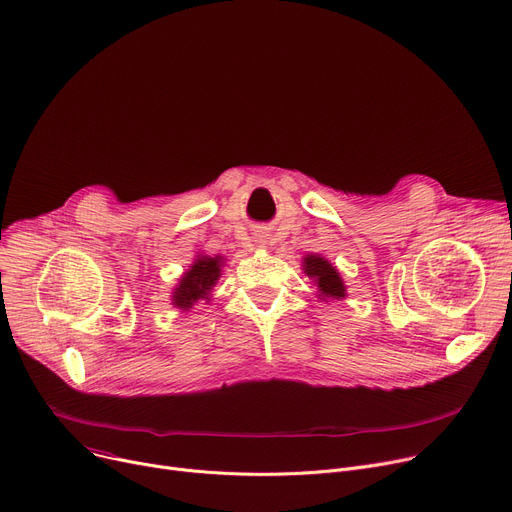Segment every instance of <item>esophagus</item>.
Wrapping results in <instances>:
<instances>
[{
    "instance_id": "esophagus-1",
    "label": "esophagus",
    "mask_w": 512,
    "mask_h": 512,
    "mask_svg": "<svg viewBox=\"0 0 512 512\" xmlns=\"http://www.w3.org/2000/svg\"><path fill=\"white\" fill-rule=\"evenodd\" d=\"M254 242H256V244H260V246H264V244H266V240H264V233H258Z\"/></svg>"
}]
</instances>
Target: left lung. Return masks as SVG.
Returning a JSON list of instances; mask_svg holds the SVG:
<instances>
[{"label": "left lung", "instance_id": "8db88e82", "mask_svg": "<svg viewBox=\"0 0 512 512\" xmlns=\"http://www.w3.org/2000/svg\"><path fill=\"white\" fill-rule=\"evenodd\" d=\"M303 272L313 283L318 285L320 299H344L346 297V287L340 277V272L336 266H332L326 258L318 254H307L303 258Z\"/></svg>", "mask_w": 512, "mask_h": 512}]
</instances>
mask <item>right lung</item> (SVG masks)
I'll return each mask as SVG.
<instances>
[{"label":"right lung","mask_w":512,"mask_h":512,"mask_svg":"<svg viewBox=\"0 0 512 512\" xmlns=\"http://www.w3.org/2000/svg\"><path fill=\"white\" fill-rule=\"evenodd\" d=\"M221 264L223 258L221 256H199L192 266L182 274L180 283L176 285L174 293H172V305L188 311L192 309L194 303H199L201 299L211 297V291L215 287V283L221 277Z\"/></svg>","instance_id":"1"}]
</instances>
